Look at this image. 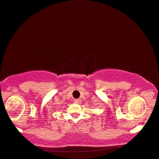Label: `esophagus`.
Here are the masks:
<instances>
[{
	"mask_svg": "<svg viewBox=\"0 0 159 159\" xmlns=\"http://www.w3.org/2000/svg\"><path fill=\"white\" fill-rule=\"evenodd\" d=\"M74 102H75V103H76V104H80L81 100H80V99H75V100H74Z\"/></svg>",
	"mask_w": 159,
	"mask_h": 159,
	"instance_id": "obj_1",
	"label": "esophagus"
}]
</instances>
